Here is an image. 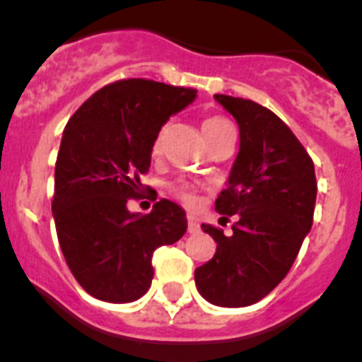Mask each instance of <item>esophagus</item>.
<instances>
[{
	"mask_svg": "<svg viewBox=\"0 0 362 362\" xmlns=\"http://www.w3.org/2000/svg\"><path fill=\"white\" fill-rule=\"evenodd\" d=\"M188 232L189 233H199L200 232V221L193 214H188Z\"/></svg>",
	"mask_w": 362,
	"mask_h": 362,
	"instance_id": "1",
	"label": "esophagus"
}]
</instances>
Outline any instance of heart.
<instances>
[{
    "label": "heart",
    "mask_w": 362,
    "mask_h": 362,
    "mask_svg": "<svg viewBox=\"0 0 362 362\" xmlns=\"http://www.w3.org/2000/svg\"><path fill=\"white\" fill-rule=\"evenodd\" d=\"M232 130L233 129L232 125H230V122L226 120L225 117H221V115H209V117L204 118L202 122V132L204 136H206L209 146H211L212 143H216L219 137L225 136V134L232 132ZM167 134H169V124L160 125V129L156 130L153 137V143H151V153H162ZM167 192H169L170 197H174V199H177L180 202L186 204V206H195L197 200H199V185L189 180H182V177L169 182Z\"/></svg>",
    "instance_id": "obj_1"
}]
</instances>
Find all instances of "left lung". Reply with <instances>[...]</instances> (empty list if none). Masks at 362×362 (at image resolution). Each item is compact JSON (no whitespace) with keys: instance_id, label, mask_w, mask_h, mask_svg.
<instances>
[{"instance_id":"1","label":"left lung","mask_w":362,"mask_h":362,"mask_svg":"<svg viewBox=\"0 0 362 362\" xmlns=\"http://www.w3.org/2000/svg\"><path fill=\"white\" fill-rule=\"evenodd\" d=\"M216 100L237 120L240 150L214 209L237 221L230 237L202 225L218 245L195 284L212 305L237 308L262 300L291 270L314 223L317 181L310 155L274 111L232 95Z\"/></svg>"}]
</instances>
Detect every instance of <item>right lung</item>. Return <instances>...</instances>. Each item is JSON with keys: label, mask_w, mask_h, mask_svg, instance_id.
<instances>
[{"label": "right lung", "mask_w": 362, "mask_h": 362, "mask_svg": "<svg viewBox=\"0 0 362 362\" xmlns=\"http://www.w3.org/2000/svg\"><path fill=\"white\" fill-rule=\"evenodd\" d=\"M195 88L144 78L104 85L69 118L62 134L52 212L71 274L88 294L129 303L150 289L151 258L186 232V212L162 199L150 214H132L160 125L195 99ZM153 200H156V197Z\"/></svg>", "instance_id": "add662e5"}]
</instances>
